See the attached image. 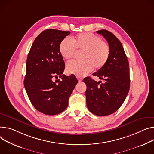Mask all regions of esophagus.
<instances>
[{
    "label": "esophagus",
    "mask_w": 154,
    "mask_h": 154,
    "mask_svg": "<svg viewBox=\"0 0 154 154\" xmlns=\"http://www.w3.org/2000/svg\"><path fill=\"white\" fill-rule=\"evenodd\" d=\"M77 79H78V81L79 82H82V78L81 77H79V76H77Z\"/></svg>",
    "instance_id": "obj_1"
}]
</instances>
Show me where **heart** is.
<instances>
[{
    "instance_id": "heart-1",
    "label": "heart",
    "mask_w": 154,
    "mask_h": 154,
    "mask_svg": "<svg viewBox=\"0 0 154 154\" xmlns=\"http://www.w3.org/2000/svg\"><path fill=\"white\" fill-rule=\"evenodd\" d=\"M59 51L66 59L81 54V60L69 61L66 64L68 73L77 76H84L95 69H100L107 63L110 56V47L100 36L91 33H80L72 38V41L64 38L59 43Z\"/></svg>"
}]
</instances>
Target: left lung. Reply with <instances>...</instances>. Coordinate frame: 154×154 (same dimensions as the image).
I'll use <instances>...</instances> for the list:
<instances>
[{
    "label": "left lung",
    "instance_id": "obj_1",
    "mask_svg": "<svg viewBox=\"0 0 154 154\" xmlns=\"http://www.w3.org/2000/svg\"><path fill=\"white\" fill-rule=\"evenodd\" d=\"M107 41L110 56L107 63L93 75L103 80L97 82L86 77L87 106L92 113L104 116L114 113L123 103L129 90V67L127 56L120 41L106 29L97 32Z\"/></svg>",
    "mask_w": 154,
    "mask_h": 154
}]
</instances>
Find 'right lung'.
<instances>
[{"label": "right lung", "instance_id": "add662e5", "mask_svg": "<svg viewBox=\"0 0 154 154\" xmlns=\"http://www.w3.org/2000/svg\"><path fill=\"white\" fill-rule=\"evenodd\" d=\"M70 32L48 29L35 39L28 54L24 86L33 106L48 115H56L67 107L78 80L63 74L65 63L59 51L60 42ZM61 81H53V77Z\"/></svg>", "mask_w": 154, "mask_h": 154}]
</instances>
